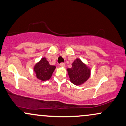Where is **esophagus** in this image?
Segmentation results:
<instances>
[{
	"mask_svg": "<svg viewBox=\"0 0 126 126\" xmlns=\"http://www.w3.org/2000/svg\"><path fill=\"white\" fill-rule=\"evenodd\" d=\"M60 66H61V67H64V66H65V64H64V63H60Z\"/></svg>",
	"mask_w": 126,
	"mask_h": 126,
	"instance_id": "34e87169",
	"label": "esophagus"
}]
</instances>
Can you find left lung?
<instances>
[{"label": "left lung", "mask_w": 126, "mask_h": 126, "mask_svg": "<svg viewBox=\"0 0 126 126\" xmlns=\"http://www.w3.org/2000/svg\"><path fill=\"white\" fill-rule=\"evenodd\" d=\"M71 68H67V71L70 82L75 85H81L88 80L91 76V68L77 58L72 64Z\"/></svg>", "instance_id": "8db88e82"}]
</instances>
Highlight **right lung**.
Masks as SVG:
<instances>
[{"mask_svg":"<svg viewBox=\"0 0 126 126\" xmlns=\"http://www.w3.org/2000/svg\"><path fill=\"white\" fill-rule=\"evenodd\" d=\"M56 67L50 64L46 57H43L35 64L33 70L37 78L41 81H46L51 78Z\"/></svg>","mask_w":126,"mask_h":126,"instance_id":"add662e5","label":"right lung"}]
</instances>
